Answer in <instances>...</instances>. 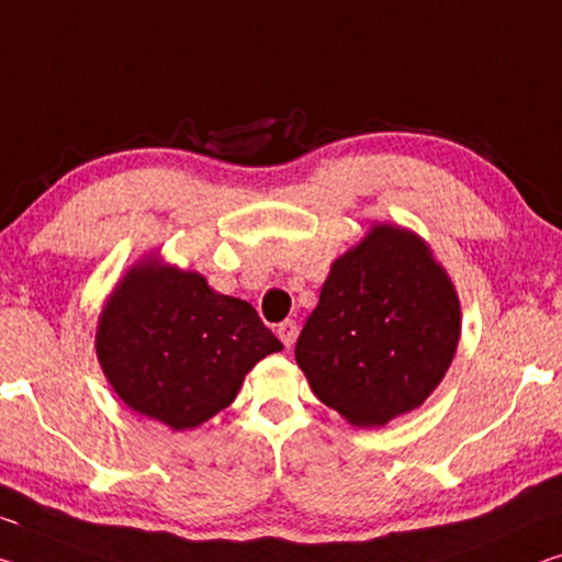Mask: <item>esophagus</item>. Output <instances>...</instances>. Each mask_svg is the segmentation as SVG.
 Returning a JSON list of instances; mask_svg holds the SVG:
<instances>
[{
  "mask_svg": "<svg viewBox=\"0 0 562 562\" xmlns=\"http://www.w3.org/2000/svg\"><path fill=\"white\" fill-rule=\"evenodd\" d=\"M278 337L284 347H292L297 340V325L292 323V319H284V323L278 327Z\"/></svg>",
  "mask_w": 562,
  "mask_h": 562,
  "instance_id": "obj_1",
  "label": "esophagus"
}]
</instances>
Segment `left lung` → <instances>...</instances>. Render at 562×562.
I'll use <instances>...</instances> for the list:
<instances>
[{
	"instance_id": "8db88e82",
	"label": "left lung",
	"mask_w": 562,
	"mask_h": 562,
	"mask_svg": "<svg viewBox=\"0 0 562 562\" xmlns=\"http://www.w3.org/2000/svg\"><path fill=\"white\" fill-rule=\"evenodd\" d=\"M460 342V297L425 239L372 222L329 265L295 360L327 407L355 427H382L420 407Z\"/></svg>"
}]
</instances>
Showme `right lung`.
I'll return each mask as SVG.
<instances>
[{"instance_id":"1","label":"right lung","mask_w":562,"mask_h":562,"mask_svg":"<svg viewBox=\"0 0 562 562\" xmlns=\"http://www.w3.org/2000/svg\"><path fill=\"white\" fill-rule=\"evenodd\" d=\"M94 350L132 413L182 432L233 403L247 372L282 342L249 302L147 252L106 295Z\"/></svg>"}]
</instances>
